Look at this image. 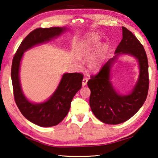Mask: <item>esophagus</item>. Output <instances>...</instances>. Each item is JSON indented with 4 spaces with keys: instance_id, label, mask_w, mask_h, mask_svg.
<instances>
[{
    "instance_id": "obj_1",
    "label": "esophagus",
    "mask_w": 158,
    "mask_h": 158,
    "mask_svg": "<svg viewBox=\"0 0 158 158\" xmlns=\"http://www.w3.org/2000/svg\"><path fill=\"white\" fill-rule=\"evenodd\" d=\"M87 82H88V78H84L83 79V81H82V85L83 86H85V85L87 84Z\"/></svg>"
}]
</instances>
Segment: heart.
<instances>
[{"label": "heart", "mask_w": 158, "mask_h": 158, "mask_svg": "<svg viewBox=\"0 0 158 158\" xmlns=\"http://www.w3.org/2000/svg\"><path fill=\"white\" fill-rule=\"evenodd\" d=\"M99 41L97 36H91L84 39L79 43L75 48L76 56L79 59H86L91 55L93 51L99 46ZM106 52L105 48H102L96 55H94L88 60V66L91 70L98 69L102 64V59L104 58Z\"/></svg>", "instance_id": "obj_1"}]
</instances>
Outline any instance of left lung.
Masks as SVG:
<instances>
[{
    "mask_svg": "<svg viewBox=\"0 0 158 158\" xmlns=\"http://www.w3.org/2000/svg\"><path fill=\"white\" fill-rule=\"evenodd\" d=\"M123 38L115 50L116 55L101 68L88 81L90 89V106L100 121L108 124H118L131 118L142 106L147 99L148 86V64L143 45L136 36L122 27ZM130 54L139 60L140 77L133 91L127 96H120L110 81L111 64L119 54Z\"/></svg>",
    "mask_w": 158,
    "mask_h": 158,
    "instance_id": "1",
    "label": "left lung"
}]
</instances>
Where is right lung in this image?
Wrapping results in <instances>:
<instances>
[{
	"mask_svg": "<svg viewBox=\"0 0 158 158\" xmlns=\"http://www.w3.org/2000/svg\"><path fill=\"white\" fill-rule=\"evenodd\" d=\"M65 27L36 28L21 42L12 60L11 77L14 100L23 115L39 127H50L59 124L67 115L74 96L82 85L81 73H65L58 88L50 98L41 104H33L25 98L19 81L20 63L24 52L34 45L49 41L60 35Z\"/></svg>",
	"mask_w": 158,
	"mask_h": 158,
	"instance_id": "right-lung-1",
	"label": "right lung"
}]
</instances>
